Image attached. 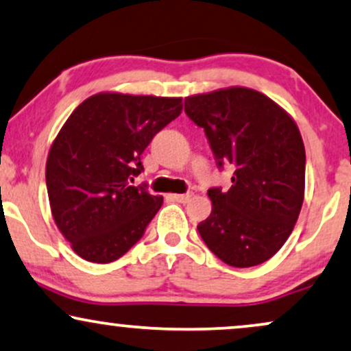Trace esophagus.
I'll use <instances>...</instances> for the list:
<instances>
[{
  "label": "esophagus",
  "instance_id": "esophagus-1",
  "mask_svg": "<svg viewBox=\"0 0 351 351\" xmlns=\"http://www.w3.org/2000/svg\"><path fill=\"white\" fill-rule=\"evenodd\" d=\"M170 197L173 199V201L184 204V202H188L189 199H191V193H188V194H171Z\"/></svg>",
  "mask_w": 351,
  "mask_h": 351
}]
</instances>
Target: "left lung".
I'll list each match as a JSON object with an SVG mask.
<instances>
[{
	"label": "left lung",
	"instance_id": "left-lung-1",
	"mask_svg": "<svg viewBox=\"0 0 351 351\" xmlns=\"http://www.w3.org/2000/svg\"><path fill=\"white\" fill-rule=\"evenodd\" d=\"M204 128L217 167H232V188H210L212 212L197 225L208 250L232 267L270 259L293 232L304 199L306 154L285 110L246 87L184 99Z\"/></svg>",
	"mask_w": 351,
	"mask_h": 351
}]
</instances>
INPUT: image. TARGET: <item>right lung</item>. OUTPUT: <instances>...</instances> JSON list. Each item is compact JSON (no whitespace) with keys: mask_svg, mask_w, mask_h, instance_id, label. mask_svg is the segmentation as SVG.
<instances>
[{"mask_svg":"<svg viewBox=\"0 0 351 351\" xmlns=\"http://www.w3.org/2000/svg\"><path fill=\"white\" fill-rule=\"evenodd\" d=\"M181 108V99L105 92L66 119L47 158V191L56 227L82 259L113 263L143 238L163 197L131 183Z\"/></svg>","mask_w":351,"mask_h":351,"instance_id":"add662e5","label":"right lung"}]
</instances>
